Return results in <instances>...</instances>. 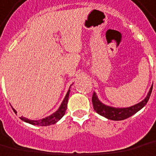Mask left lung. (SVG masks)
Segmentation results:
<instances>
[{
  "instance_id": "1",
  "label": "left lung",
  "mask_w": 156,
  "mask_h": 156,
  "mask_svg": "<svg viewBox=\"0 0 156 156\" xmlns=\"http://www.w3.org/2000/svg\"><path fill=\"white\" fill-rule=\"evenodd\" d=\"M152 89H153V85L151 86L149 93L144 101L133 105V106L127 107V108H115V107L104 105L102 102L99 101L96 94L94 92L93 96H92L94 110L98 114H100L102 116H105L107 119L113 120V121H121V120L127 119L133 115H134L136 112H139V110H141L147 104V102L150 99L151 92H152Z\"/></svg>"
}]
</instances>
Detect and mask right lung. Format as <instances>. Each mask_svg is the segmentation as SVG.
Masks as SVG:
<instances>
[{
	"mask_svg": "<svg viewBox=\"0 0 156 156\" xmlns=\"http://www.w3.org/2000/svg\"><path fill=\"white\" fill-rule=\"evenodd\" d=\"M69 93H70V89H68L66 96L63 100L62 103L60 105L59 109L56 111L55 112H54L52 115L47 116L45 118H43V119L40 120H29L26 117H23V116H21L20 119L23 120L25 122H28L29 124H32V125H36V126H50V125H52V124L56 123L58 121H59L62 117L64 115H65V112H66V110H67V102H68V97H69ZM12 110L14 111L15 113H17V112L12 108Z\"/></svg>",
	"mask_w": 156,
	"mask_h": 156,
	"instance_id": "add662e5",
	"label": "right lung"
}]
</instances>
